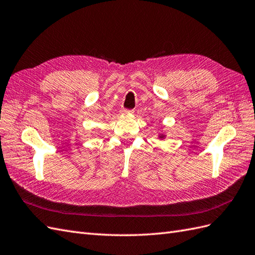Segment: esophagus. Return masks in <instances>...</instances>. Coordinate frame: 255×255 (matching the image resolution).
<instances>
[{"mask_svg": "<svg viewBox=\"0 0 255 255\" xmlns=\"http://www.w3.org/2000/svg\"><path fill=\"white\" fill-rule=\"evenodd\" d=\"M122 113H123V114H131V113H133V110L123 109V110H122Z\"/></svg>", "mask_w": 255, "mask_h": 255, "instance_id": "34e87169", "label": "esophagus"}]
</instances>
